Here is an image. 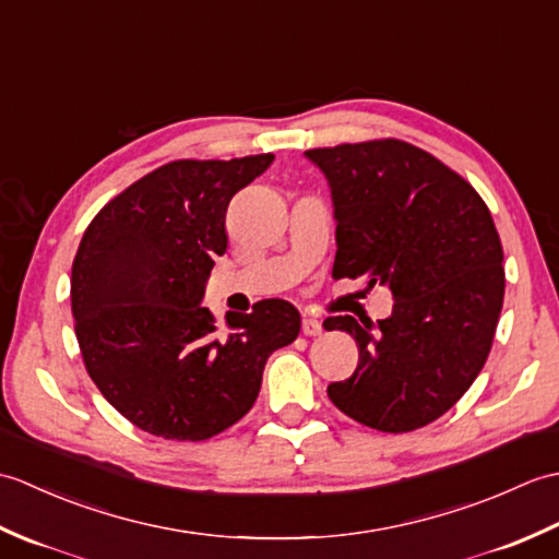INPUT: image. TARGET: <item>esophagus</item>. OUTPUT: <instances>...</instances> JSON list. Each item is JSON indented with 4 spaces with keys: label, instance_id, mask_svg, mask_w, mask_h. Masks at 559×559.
Returning a JSON list of instances; mask_svg holds the SVG:
<instances>
[{
    "label": "esophagus",
    "instance_id": "1",
    "mask_svg": "<svg viewBox=\"0 0 559 559\" xmlns=\"http://www.w3.org/2000/svg\"><path fill=\"white\" fill-rule=\"evenodd\" d=\"M322 322H319V319H314V317H305L302 319V334L305 336H319L322 334Z\"/></svg>",
    "mask_w": 559,
    "mask_h": 559
}]
</instances>
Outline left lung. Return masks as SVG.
Segmentation results:
<instances>
[{"label":"left lung","mask_w":559,"mask_h":559,"mask_svg":"<svg viewBox=\"0 0 559 559\" xmlns=\"http://www.w3.org/2000/svg\"><path fill=\"white\" fill-rule=\"evenodd\" d=\"M326 177L338 278L386 286V319L336 317L358 341V370L329 384L348 418L411 432L466 394L492 346L504 300L502 245L485 201L463 177L406 141L305 151Z\"/></svg>","instance_id":"1"}]
</instances>
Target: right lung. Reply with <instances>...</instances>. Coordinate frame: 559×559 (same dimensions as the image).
Returning a JSON list of instances; mask_svg holds the SVG:
<instances>
[{
	"label": "right lung",
	"mask_w": 559,
	"mask_h": 559,
	"mask_svg": "<svg viewBox=\"0 0 559 559\" xmlns=\"http://www.w3.org/2000/svg\"><path fill=\"white\" fill-rule=\"evenodd\" d=\"M273 163L175 160L115 197L81 237L71 266L79 348L100 394L141 430L201 442L254 406L273 350L300 334V312L261 300L228 312L201 307L228 249L230 199Z\"/></svg>",
	"instance_id": "1"
}]
</instances>
